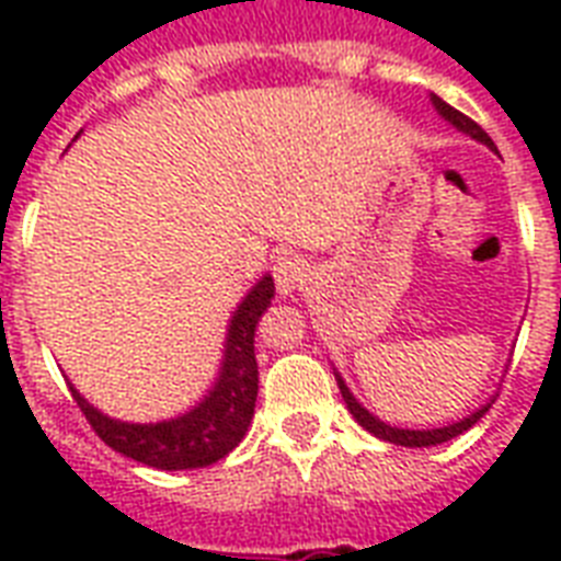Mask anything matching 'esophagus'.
I'll use <instances>...</instances> for the list:
<instances>
[{"label":"esophagus","instance_id":"1","mask_svg":"<svg viewBox=\"0 0 561 561\" xmlns=\"http://www.w3.org/2000/svg\"><path fill=\"white\" fill-rule=\"evenodd\" d=\"M308 276V264L294 253L279 255L276 262H273V279H276V288L282 294H290V290H297Z\"/></svg>","mask_w":561,"mask_h":561}]
</instances>
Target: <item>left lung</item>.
I'll list each match as a JSON object with an SVG mask.
<instances>
[{"instance_id": "1", "label": "left lung", "mask_w": 561, "mask_h": 561, "mask_svg": "<svg viewBox=\"0 0 561 561\" xmlns=\"http://www.w3.org/2000/svg\"><path fill=\"white\" fill-rule=\"evenodd\" d=\"M431 101H434V107L439 110V116L448 118L454 127H460L462 134L474 136V139H480V142H486L489 148H495L492 145V139H489V134L483 130V127L478 125V122H471L469 116H462L460 110H454L451 104H445L443 99H436V95H431ZM337 383H341V392H343V401H346V408H350V413L355 419H358L360 427H367L369 434H375L378 439H383V443H396V445H404V448H427V445H439V443H448V439H454V436H460L462 431H469L474 422H478L483 413L489 410V404H483V408L478 410V413H471L469 419H462V422H454V425H445V427H431V431H404V427H390L383 425L381 419H375L369 410H364L358 404V399L352 396L350 387L341 381V375H337Z\"/></svg>"}]
</instances>
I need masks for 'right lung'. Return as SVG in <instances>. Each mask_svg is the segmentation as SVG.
<instances>
[{
	"mask_svg": "<svg viewBox=\"0 0 561 561\" xmlns=\"http://www.w3.org/2000/svg\"><path fill=\"white\" fill-rule=\"evenodd\" d=\"M273 297V279L264 276L244 302L238 306L227 332V352L215 390L194 410L157 425H127L104 416L69 387L90 427L113 448L130 460L153 469L180 471L203 469L227 457L247 434L259 396V367H255V323L267 311Z\"/></svg>",
	"mask_w": 561,
	"mask_h": 561,
	"instance_id": "1",
	"label": "right lung"
}]
</instances>
